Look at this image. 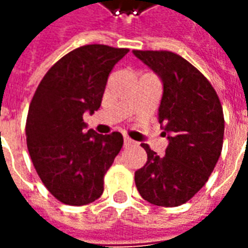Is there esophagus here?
Returning a JSON list of instances; mask_svg holds the SVG:
<instances>
[{
  "label": "esophagus",
  "mask_w": 248,
  "mask_h": 248,
  "mask_svg": "<svg viewBox=\"0 0 248 248\" xmlns=\"http://www.w3.org/2000/svg\"><path fill=\"white\" fill-rule=\"evenodd\" d=\"M132 143H134V141L131 140L128 136H124V146H129V144H132Z\"/></svg>",
  "instance_id": "esophagus-1"
}]
</instances>
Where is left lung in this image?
<instances>
[{"instance_id": "obj_1", "label": "left lung", "mask_w": 248, "mask_h": 248, "mask_svg": "<svg viewBox=\"0 0 248 248\" xmlns=\"http://www.w3.org/2000/svg\"><path fill=\"white\" fill-rule=\"evenodd\" d=\"M132 52L162 81L158 120L169 140L165 156L141 144L147 162L135 173V184L154 205H182L205 185L220 158L223 108L209 81L182 56L170 51Z\"/></svg>"}]
</instances>
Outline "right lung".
I'll return each mask as SVG.
<instances>
[{
	"instance_id": "add662e5",
	"label": "right lung",
	"mask_w": 248,
	"mask_h": 248,
	"mask_svg": "<svg viewBox=\"0 0 248 248\" xmlns=\"http://www.w3.org/2000/svg\"><path fill=\"white\" fill-rule=\"evenodd\" d=\"M128 48L89 44L64 55L36 89L27 117V146L48 192L63 204L86 205L104 192V175L123 135L88 129L83 114L101 107L108 77Z\"/></svg>"
}]
</instances>
